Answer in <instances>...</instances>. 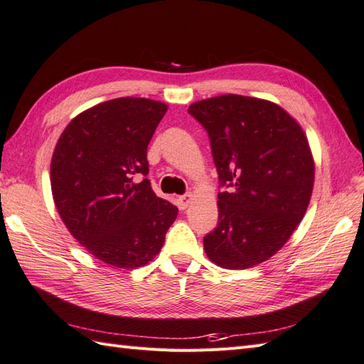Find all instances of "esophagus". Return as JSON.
Segmentation results:
<instances>
[{"label":"esophagus","instance_id":"34e87169","mask_svg":"<svg viewBox=\"0 0 364 364\" xmlns=\"http://www.w3.org/2000/svg\"><path fill=\"white\" fill-rule=\"evenodd\" d=\"M190 202H191V193H187V194H183V196H179V205H181L182 210L188 208Z\"/></svg>","mask_w":364,"mask_h":364}]
</instances>
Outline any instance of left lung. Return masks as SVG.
Masks as SVG:
<instances>
[{
	"label": "left lung",
	"mask_w": 364,
	"mask_h": 364,
	"mask_svg": "<svg viewBox=\"0 0 364 364\" xmlns=\"http://www.w3.org/2000/svg\"><path fill=\"white\" fill-rule=\"evenodd\" d=\"M207 129L219 174L218 227L203 237L211 262L255 267L282 249L312 198L315 162L306 132L279 105L225 94L190 105Z\"/></svg>",
	"instance_id": "1"
}]
</instances>
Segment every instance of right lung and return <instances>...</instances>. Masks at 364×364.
<instances>
[{
  "instance_id": "1",
  "label": "right lung",
  "mask_w": 364,
  "mask_h": 364,
  "mask_svg": "<svg viewBox=\"0 0 364 364\" xmlns=\"http://www.w3.org/2000/svg\"><path fill=\"white\" fill-rule=\"evenodd\" d=\"M168 106L120 97L80 112L61 132L50 161V188L69 233L97 259L137 269L161 252L177 218L156 196L146 149Z\"/></svg>"
}]
</instances>
